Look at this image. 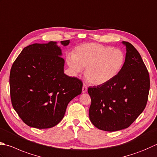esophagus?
Returning a JSON list of instances; mask_svg holds the SVG:
<instances>
[{"label": "esophagus", "mask_w": 157, "mask_h": 157, "mask_svg": "<svg viewBox=\"0 0 157 157\" xmlns=\"http://www.w3.org/2000/svg\"><path fill=\"white\" fill-rule=\"evenodd\" d=\"M87 91V87L85 84L82 85V92L85 93Z\"/></svg>", "instance_id": "1"}]
</instances>
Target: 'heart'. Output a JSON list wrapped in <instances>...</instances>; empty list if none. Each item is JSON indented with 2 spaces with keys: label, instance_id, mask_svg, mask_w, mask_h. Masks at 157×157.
<instances>
[{
  "label": "heart",
  "instance_id": "obj_1",
  "mask_svg": "<svg viewBox=\"0 0 157 157\" xmlns=\"http://www.w3.org/2000/svg\"><path fill=\"white\" fill-rule=\"evenodd\" d=\"M124 61V55L120 49L95 43L81 44L76 48L73 57L67 59L71 70L77 73L85 69V78L95 85L113 79L122 69Z\"/></svg>",
  "mask_w": 157,
  "mask_h": 157
}]
</instances>
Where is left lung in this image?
<instances>
[{
  "label": "left lung",
  "instance_id": "8db88e82",
  "mask_svg": "<svg viewBox=\"0 0 157 157\" xmlns=\"http://www.w3.org/2000/svg\"><path fill=\"white\" fill-rule=\"evenodd\" d=\"M126 47L125 62L120 73L108 82L89 87L91 123L98 129L117 131L131 126L146 107L150 76L139 52L131 43Z\"/></svg>",
  "mask_w": 157,
  "mask_h": 157
}]
</instances>
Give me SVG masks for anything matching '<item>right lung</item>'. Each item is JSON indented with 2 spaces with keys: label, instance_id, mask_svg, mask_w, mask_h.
Here are the masks:
<instances>
[{
  "label": "right lung",
  "instance_id": "right-lung-1",
  "mask_svg": "<svg viewBox=\"0 0 157 157\" xmlns=\"http://www.w3.org/2000/svg\"><path fill=\"white\" fill-rule=\"evenodd\" d=\"M61 43L67 46L70 40ZM56 44L25 47L11 68V104L23 122L33 128L57 125L63 119L68 103L82 91L81 80L64 74V59Z\"/></svg>",
  "mask_w": 157,
  "mask_h": 157
}]
</instances>
